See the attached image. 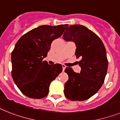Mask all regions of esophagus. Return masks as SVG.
Wrapping results in <instances>:
<instances>
[{"mask_svg":"<svg viewBox=\"0 0 120 120\" xmlns=\"http://www.w3.org/2000/svg\"><path fill=\"white\" fill-rule=\"evenodd\" d=\"M62 68H63V71H64L66 68V66L65 65H62Z\"/></svg>","mask_w":120,"mask_h":120,"instance_id":"obj_1","label":"esophagus"}]
</instances>
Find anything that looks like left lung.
Here are the masks:
<instances>
[{"mask_svg":"<svg viewBox=\"0 0 120 120\" xmlns=\"http://www.w3.org/2000/svg\"><path fill=\"white\" fill-rule=\"evenodd\" d=\"M63 37L66 41H74L76 58H81L80 73L70 67L65 69L69 79L65 83V96L71 101L86 100L96 94L104 82L108 67L105 46L96 34L82 25L69 26Z\"/></svg>","mask_w":120,"mask_h":120,"instance_id":"8db88e82","label":"left lung"}]
</instances>
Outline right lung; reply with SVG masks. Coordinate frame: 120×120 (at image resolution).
<instances>
[{
    "label": "right lung",
    "mask_w": 120,
    "mask_h": 120,
    "mask_svg": "<svg viewBox=\"0 0 120 120\" xmlns=\"http://www.w3.org/2000/svg\"><path fill=\"white\" fill-rule=\"evenodd\" d=\"M67 24L45 25L22 35L11 52V76L24 95L41 99L49 93V85L62 71L61 64L49 65L43 58L51 43L63 34Z\"/></svg>",
    "instance_id": "add662e5"
}]
</instances>
